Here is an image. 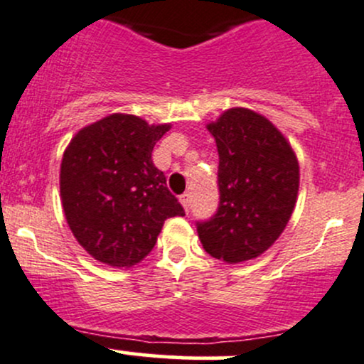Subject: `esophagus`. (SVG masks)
<instances>
[{"label":"esophagus","mask_w":364,"mask_h":364,"mask_svg":"<svg viewBox=\"0 0 364 364\" xmlns=\"http://www.w3.org/2000/svg\"><path fill=\"white\" fill-rule=\"evenodd\" d=\"M181 203H182L183 208L189 210L191 208V194L189 193H183L182 196H181Z\"/></svg>","instance_id":"34e87169"}]
</instances>
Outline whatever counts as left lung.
Wrapping results in <instances>:
<instances>
[{
	"label": "left lung",
	"instance_id": "1",
	"mask_svg": "<svg viewBox=\"0 0 364 364\" xmlns=\"http://www.w3.org/2000/svg\"><path fill=\"white\" fill-rule=\"evenodd\" d=\"M208 132L218 151L217 213L198 222L206 253L228 264L252 260L281 236L299 194V161L284 135L245 107L225 111Z\"/></svg>",
	"mask_w": 364,
	"mask_h": 364
}]
</instances>
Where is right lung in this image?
<instances>
[{"label": "right lung", "mask_w": 364, "mask_h": 364, "mask_svg": "<svg viewBox=\"0 0 364 364\" xmlns=\"http://www.w3.org/2000/svg\"><path fill=\"white\" fill-rule=\"evenodd\" d=\"M171 124L116 114L81 128L60 165V198L77 243L95 260L132 267L154 248L163 224L186 215L152 163Z\"/></svg>", "instance_id": "right-lung-1"}]
</instances>
